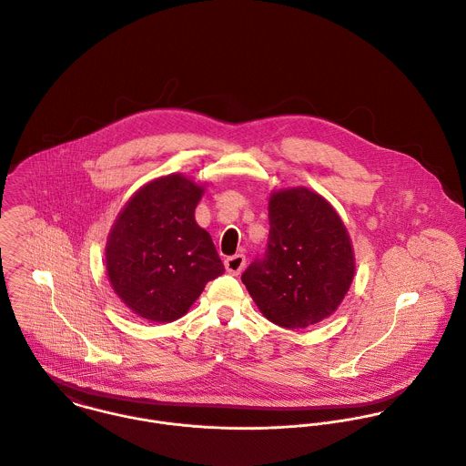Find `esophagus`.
Segmentation results:
<instances>
[{
	"label": "esophagus",
	"instance_id": "obj_1",
	"mask_svg": "<svg viewBox=\"0 0 466 466\" xmlns=\"http://www.w3.org/2000/svg\"><path fill=\"white\" fill-rule=\"evenodd\" d=\"M224 266H226V271H228L229 275L237 277V275H240V271H242L244 266H246V257H244V255L228 257V258L224 260Z\"/></svg>",
	"mask_w": 466,
	"mask_h": 466
}]
</instances>
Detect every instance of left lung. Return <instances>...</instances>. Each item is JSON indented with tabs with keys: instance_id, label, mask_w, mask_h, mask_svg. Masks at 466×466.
I'll use <instances>...</instances> for the list:
<instances>
[{
	"instance_id": "obj_1",
	"label": "left lung",
	"mask_w": 466,
	"mask_h": 466,
	"mask_svg": "<svg viewBox=\"0 0 466 466\" xmlns=\"http://www.w3.org/2000/svg\"><path fill=\"white\" fill-rule=\"evenodd\" d=\"M354 277L347 229L318 193L295 187L269 198L266 249L242 282L268 319L304 329L332 314Z\"/></svg>"
}]
</instances>
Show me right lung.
Segmentation results:
<instances>
[{
    "instance_id": "right-lung-1",
    "label": "right lung",
    "mask_w": 466,
    "mask_h": 466,
    "mask_svg": "<svg viewBox=\"0 0 466 466\" xmlns=\"http://www.w3.org/2000/svg\"><path fill=\"white\" fill-rule=\"evenodd\" d=\"M202 187L167 175L141 187L116 220L106 271L117 297L139 316L173 321L186 314L224 264L208 231L197 226Z\"/></svg>"
}]
</instances>
